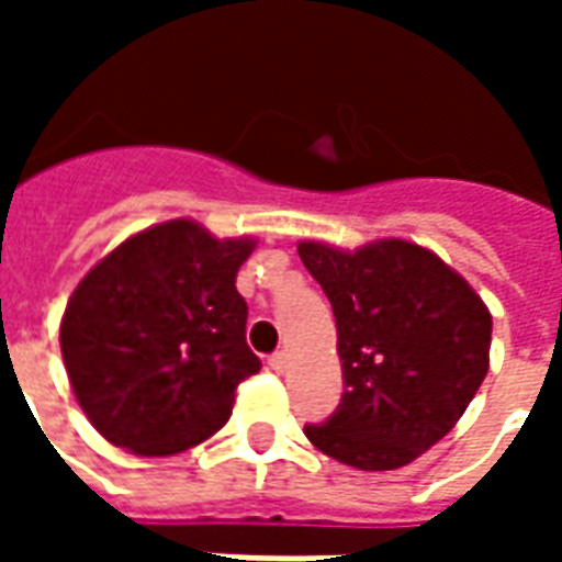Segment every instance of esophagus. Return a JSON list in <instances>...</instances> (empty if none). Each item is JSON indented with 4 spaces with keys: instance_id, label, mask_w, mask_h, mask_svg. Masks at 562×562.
<instances>
[{
    "instance_id": "1",
    "label": "esophagus",
    "mask_w": 562,
    "mask_h": 562,
    "mask_svg": "<svg viewBox=\"0 0 562 562\" xmlns=\"http://www.w3.org/2000/svg\"><path fill=\"white\" fill-rule=\"evenodd\" d=\"M270 370H277V373H285V367H289V355L285 352H273L268 358Z\"/></svg>"
}]
</instances>
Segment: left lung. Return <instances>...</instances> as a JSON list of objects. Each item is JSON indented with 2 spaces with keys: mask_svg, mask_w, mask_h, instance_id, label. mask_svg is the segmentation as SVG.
Listing matches in <instances>:
<instances>
[{
  "mask_svg": "<svg viewBox=\"0 0 562 562\" xmlns=\"http://www.w3.org/2000/svg\"><path fill=\"white\" fill-rule=\"evenodd\" d=\"M297 256L337 318L342 401L306 439L355 470H397L458 424L487 376L491 313L446 261L409 240Z\"/></svg>",
  "mask_w": 562,
  "mask_h": 562,
  "instance_id": "left-lung-1",
  "label": "left lung"
}]
</instances>
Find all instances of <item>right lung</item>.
Masks as SVG:
<instances>
[{
	"label": "right lung",
	"mask_w": 562,
	"mask_h": 562,
	"mask_svg": "<svg viewBox=\"0 0 562 562\" xmlns=\"http://www.w3.org/2000/svg\"><path fill=\"white\" fill-rule=\"evenodd\" d=\"M252 249V237L220 240L171 220L123 240L78 282L59 346L80 409L108 442L168 458L228 422L237 385L261 370L234 285Z\"/></svg>",
	"instance_id": "right-lung-1"
}]
</instances>
